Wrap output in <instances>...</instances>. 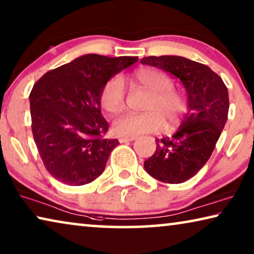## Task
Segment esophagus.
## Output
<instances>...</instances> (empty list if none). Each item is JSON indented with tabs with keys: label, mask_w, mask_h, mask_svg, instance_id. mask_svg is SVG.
<instances>
[{
	"label": "esophagus",
	"mask_w": 254,
	"mask_h": 254,
	"mask_svg": "<svg viewBox=\"0 0 254 254\" xmlns=\"http://www.w3.org/2000/svg\"><path fill=\"white\" fill-rule=\"evenodd\" d=\"M136 136H129V137H120L119 138V142L120 143H126V142H131V140H135Z\"/></svg>",
	"instance_id": "1"
}]
</instances>
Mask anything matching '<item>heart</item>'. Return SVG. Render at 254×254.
Instances as JSON below:
<instances>
[{"label": "heart", "mask_w": 254, "mask_h": 254, "mask_svg": "<svg viewBox=\"0 0 254 254\" xmlns=\"http://www.w3.org/2000/svg\"><path fill=\"white\" fill-rule=\"evenodd\" d=\"M131 86L142 87L149 92L143 104V114H127L114 123L117 135L129 137L158 131L166 122L173 127L181 120L186 105L183 96L173 88L170 77L157 69L143 68L128 77ZM102 107L109 114L117 115L125 108V85L122 78L114 77L103 85L100 94Z\"/></svg>", "instance_id": "heart-1"}]
</instances>
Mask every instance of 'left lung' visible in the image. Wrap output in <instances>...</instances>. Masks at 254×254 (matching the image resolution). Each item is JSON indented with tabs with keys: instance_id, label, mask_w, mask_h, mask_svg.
I'll return each instance as SVG.
<instances>
[{
	"instance_id": "8db88e82",
	"label": "left lung",
	"mask_w": 254,
	"mask_h": 254,
	"mask_svg": "<svg viewBox=\"0 0 254 254\" xmlns=\"http://www.w3.org/2000/svg\"><path fill=\"white\" fill-rule=\"evenodd\" d=\"M140 64L175 76L184 85L187 112L173 136L157 140L154 154L144 161L146 173L160 182L179 184L192 178L211 157L227 122L228 91L208 65L177 56L145 57Z\"/></svg>"
}]
</instances>
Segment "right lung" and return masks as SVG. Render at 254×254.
<instances>
[{"mask_svg": "<svg viewBox=\"0 0 254 254\" xmlns=\"http://www.w3.org/2000/svg\"><path fill=\"white\" fill-rule=\"evenodd\" d=\"M137 57L85 54L37 80L30 92L35 144L46 170L70 186L102 175L118 139L102 138L109 129L101 112L103 85Z\"/></svg>", "mask_w": 254, "mask_h": 254, "instance_id": "add662e5", "label": "right lung"}]
</instances>
